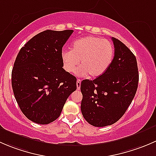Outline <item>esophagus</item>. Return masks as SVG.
I'll return each instance as SVG.
<instances>
[{"label": "esophagus", "mask_w": 156, "mask_h": 156, "mask_svg": "<svg viewBox=\"0 0 156 156\" xmlns=\"http://www.w3.org/2000/svg\"><path fill=\"white\" fill-rule=\"evenodd\" d=\"M81 81L80 79L77 80L76 85H77V88H78V90H80V88H81Z\"/></svg>", "instance_id": "esophagus-1"}]
</instances>
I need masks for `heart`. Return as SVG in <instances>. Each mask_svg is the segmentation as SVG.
<instances>
[{"label":"heart","instance_id":"heart-1","mask_svg":"<svg viewBox=\"0 0 156 156\" xmlns=\"http://www.w3.org/2000/svg\"><path fill=\"white\" fill-rule=\"evenodd\" d=\"M114 47L110 41L94 36H87L75 41L71 50L61 53L64 69L73 73L79 66L80 76L97 78L103 75L114 59Z\"/></svg>","mask_w":156,"mask_h":156}]
</instances>
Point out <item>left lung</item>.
<instances>
[{
	"mask_svg": "<svg viewBox=\"0 0 156 156\" xmlns=\"http://www.w3.org/2000/svg\"><path fill=\"white\" fill-rule=\"evenodd\" d=\"M115 56L108 70L93 81L83 80L81 110L94 127L115 123L123 116L136 94L139 81L137 62L125 44L112 37Z\"/></svg>",
	"mask_w": 156,
	"mask_h": 156,
	"instance_id": "1",
	"label": "left lung"
}]
</instances>
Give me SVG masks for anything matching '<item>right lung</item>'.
Segmentation results:
<instances>
[{
    "label": "right lung",
    "mask_w": 156,
    "mask_h": 156,
    "mask_svg": "<svg viewBox=\"0 0 156 156\" xmlns=\"http://www.w3.org/2000/svg\"><path fill=\"white\" fill-rule=\"evenodd\" d=\"M73 30H46L19 52L12 70L16 100L26 118L48 125L59 117L66 101L77 89V79L62 68L61 53Z\"/></svg>",
    "instance_id": "right-lung-1"
}]
</instances>
